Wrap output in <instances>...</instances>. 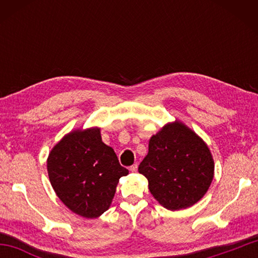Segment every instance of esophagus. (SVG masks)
<instances>
[{
	"label": "esophagus",
	"instance_id": "esophagus-1",
	"mask_svg": "<svg viewBox=\"0 0 258 258\" xmlns=\"http://www.w3.org/2000/svg\"><path fill=\"white\" fill-rule=\"evenodd\" d=\"M130 171L132 172V173H135V172H137V171H138V164H134V165L131 166V167H130Z\"/></svg>",
	"mask_w": 258,
	"mask_h": 258
}]
</instances>
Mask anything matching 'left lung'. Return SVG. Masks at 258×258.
Masks as SVG:
<instances>
[{"label":"left lung","instance_id":"obj_1","mask_svg":"<svg viewBox=\"0 0 258 258\" xmlns=\"http://www.w3.org/2000/svg\"><path fill=\"white\" fill-rule=\"evenodd\" d=\"M214 159L207 143L181 120L164 125L149 140L139 165L151 195L168 211H181L202 199L214 177Z\"/></svg>","mask_w":258,"mask_h":258}]
</instances>
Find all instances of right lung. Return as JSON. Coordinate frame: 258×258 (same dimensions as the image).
<instances>
[{"label": "right lung", "instance_id": "1", "mask_svg": "<svg viewBox=\"0 0 258 258\" xmlns=\"http://www.w3.org/2000/svg\"><path fill=\"white\" fill-rule=\"evenodd\" d=\"M100 127L77 128L52 148L47 174L55 195L73 213L97 218L108 211L119 178L128 171L104 145Z\"/></svg>", "mask_w": 258, "mask_h": 258}]
</instances>
